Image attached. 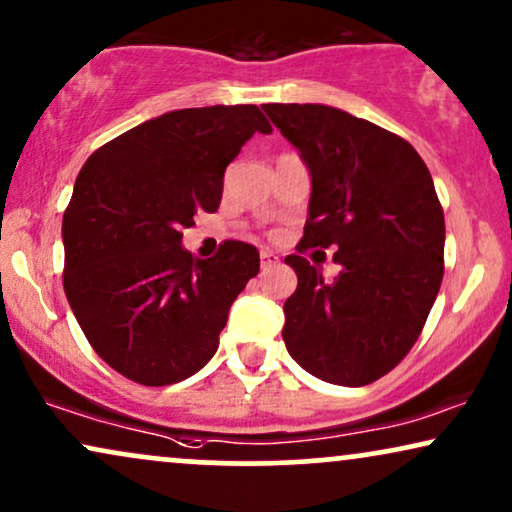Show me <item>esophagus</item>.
Listing matches in <instances>:
<instances>
[{"label": "esophagus", "mask_w": 512, "mask_h": 512, "mask_svg": "<svg viewBox=\"0 0 512 512\" xmlns=\"http://www.w3.org/2000/svg\"><path fill=\"white\" fill-rule=\"evenodd\" d=\"M260 262H262V269L267 271V269H271V267H276L278 257H276L271 250H262V252H260Z\"/></svg>", "instance_id": "34e87169"}]
</instances>
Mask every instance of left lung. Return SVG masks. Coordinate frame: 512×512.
<instances>
[{
	"mask_svg": "<svg viewBox=\"0 0 512 512\" xmlns=\"http://www.w3.org/2000/svg\"><path fill=\"white\" fill-rule=\"evenodd\" d=\"M269 120L312 172L309 219L286 264L297 288L283 340L333 385L383 378L416 345L444 276V210L409 141L321 103H267ZM338 247L328 282L301 252Z\"/></svg>",
	"mask_w": 512,
	"mask_h": 512,
	"instance_id": "obj_1",
	"label": "left lung"
}]
</instances>
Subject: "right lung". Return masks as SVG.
I'll return each instance as SVG.
<instances>
[{"label": "right lung", "mask_w": 512, "mask_h": 512, "mask_svg": "<svg viewBox=\"0 0 512 512\" xmlns=\"http://www.w3.org/2000/svg\"><path fill=\"white\" fill-rule=\"evenodd\" d=\"M271 125L257 106L184 108L89 155L63 215V288L94 352L146 387L200 371L260 252L224 241L210 260L181 248L198 212H217L224 170Z\"/></svg>", "instance_id": "right-lung-1"}]
</instances>
